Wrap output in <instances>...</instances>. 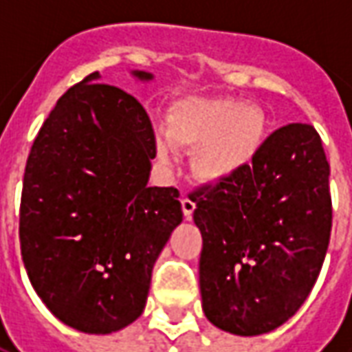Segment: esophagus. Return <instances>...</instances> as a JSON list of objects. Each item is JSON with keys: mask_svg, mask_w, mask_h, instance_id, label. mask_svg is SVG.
Instances as JSON below:
<instances>
[{"mask_svg": "<svg viewBox=\"0 0 352 352\" xmlns=\"http://www.w3.org/2000/svg\"><path fill=\"white\" fill-rule=\"evenodd\" d=\"M181 206H183V214L186 221H190L192 219V213H194V209H196V204L188 198H183L181 199Z\"/></svg>", "mask_w": 352, "mask_h": 352, "instance_id": "1", "label": "esophagus"}]
</instances>
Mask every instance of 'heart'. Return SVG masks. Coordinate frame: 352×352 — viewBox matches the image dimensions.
I'll return each mask as SVG.
<instances>
[{
	"label": "heart",
	"mask_w": 352,
	"mask_h": 352,
	"mask_svg": "<svg viewBox=\"0 0 352 352\" xmlns=\"http://www.w3.org/2000/svg\"><path fill=\"white\" fill-rule=\"evenodd\" d=\"M267 131L264 111L232 98H184L156 133V158L173 160V146L194 148L192 173L206 184L232 181L256 160Z\"/></svg>",
	"instance_id": "obj_1"
}]
</instances>
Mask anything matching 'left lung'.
<instances>
[{
  "label": "left lung",
  "instance_id": "1",
  "mask_svg": "<svg viewBox=\"0 0 352 352\" xmlns=\"http://www.w3.org/2000/svg\"><path fill=\"white\" fill-rule=\"evenodd\" d=\"M328 179L317 130L288 124L265 139L239 175L192 194L209 322L236 336H260L302 307L330 243Z\"/></svg>",
  "mask_w": 352,
  "mask_h": 352
}]
</instances>
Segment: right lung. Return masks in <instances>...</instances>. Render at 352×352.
<instances>
[{
    "label": "right lung",
    "instance_id": "add662e5",
    "mask_svg": "<svg viewBox=\"0 0 352 352\" xmlns=\"http://www.w3.org/2000/svg\"><path fill=\"white\" fill-rule=\"evenodd\" d=\"M154 156L143 105L98 72L58 100L35 138L20 251L43 303L79 332H116L143 313L154 262L183 222L179 190L148 186Z\"/></svg>",
    "mask_w": 352,
    "mask_h": 352
}]
</instances>
